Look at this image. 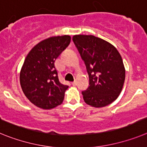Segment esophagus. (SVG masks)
I'll list each match as a JSON object with an SVG mask.
<instances>
[{
	"label": "esophagus",
	"mask_w": 147,
	"mask_h": 147,
	"mask_svg": "<svg viewBox=\"0 0 147 147\" xmlns=\"http://www.w3.org/2000/svg\"><path fill=\"white\" fill-rule=\"evenodd\" d=\"M72 84L73 86H75V85H76V81H73V82L72 83Z\"/></svg>",
	"instance_id": "obj_1"
}]
</instances>
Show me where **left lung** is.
Returning a JSON list of instances; mask_svg holds the SVG:
<instances>
[{
	"mask_svg": "<svg viewBox=\"0 0 147 147\" xmlns=\"http://www.w3.org/2000/svg\"><path fill=\"white\" fill-rule=\"evenodd\" d=\"M89 75V86L82 92L86 104L104 107L117 99L125 81V68L121 55L109 42L94 35L72 38Z\"/></svg>",
	"mask_w": 147,
	"mask_h": 147,
	"instance_id": "1",
	"label": "left lung"
}]
</instances>
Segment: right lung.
<instances>
[{
    "label": "right lung",
    "mask_w": 147,
    "mask_h": 147,
    "mask_svg": "<svg viewBox=\"0 0 147 147\" xmlns=\"http://www.w3.org/2000/svg\"><path fill=\"white\" fill-rule=\"evenodd\" d=\"M71 40L69 35L49 38L33 47L20 73L24 95L36 107L50 109L62 104L69 86L59 81L55 62Z\"/></svg>",
    "instance_id": "1"
}]
</instances>
